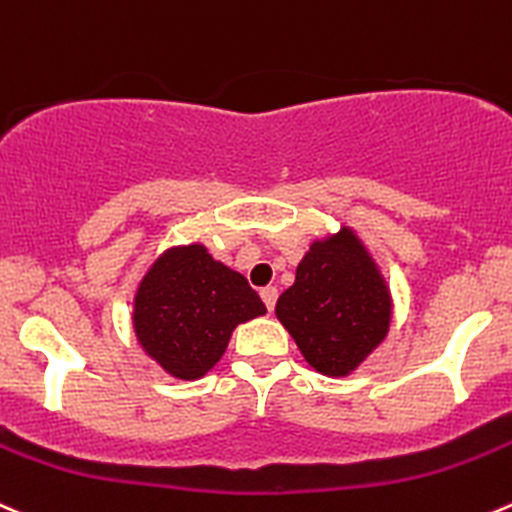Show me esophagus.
Here are the masks:
<instances>
[{"label":"esophagus","mask_w":512,"mask_h":512,"mask_svg":"<svg viewBox=\"0 0 512 512\" xmlns=\"http://www.w3.org/2000/svg\"><path fill=\"white\" fill-rule=\"evenodd\" d=\"M260 297L262 302H265L267 310H275V302H277V287H262L260 290Z\"/></svg>","instance_id":"34e87169"}]
</instances>
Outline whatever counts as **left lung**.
<instances>
[{
  "mask_svg": "<svg viewBox=\"0 0 512 512\" xmlns=\"http://www.w3.org/2000/svg\"><path fill=\"white\" fill-rule=\"evenodd\" d=\"M275 315L317 372L342 377L385 340L393 302L365 245L342 227L312 242Z\"/></svg>",
  "mask_w": 512,
  "mask_h": 512,
  "instance_id": "8db88e82",
  "label": "left lung"
}]
</instances>
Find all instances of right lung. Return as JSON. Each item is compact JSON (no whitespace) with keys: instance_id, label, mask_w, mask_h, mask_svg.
<instances>
[{"instance_id":"right-lung-1","label":"right lung","mask_w":512,"mask_h":512,"mask_svg":"<svg viewBox=\"0 0 512 512\" xmlns=\"http://www.w3.org/2000/svg\"><path fill=\"white\" fill-rule=\"evenodd\" d=\"M267 307L240 272L205 245L172 247L157 257L135 295V332L142 350L172 377L197 380L225 355L240 322Z\"/></svg>"}]
</instances>
